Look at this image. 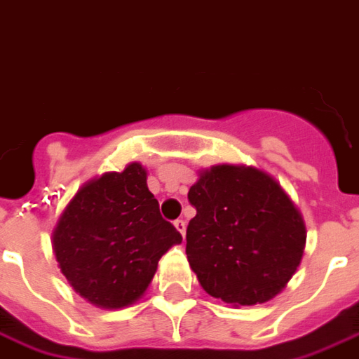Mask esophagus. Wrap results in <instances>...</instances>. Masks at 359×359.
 I'll list each match as a JSON object with an SVG mask.
<instances>
[{"instance_id": "34e87169", "label": "esophagus", "mask_w": 359, "mask_h": 359, "mask_svg": "<svg viewBox=\"0 0 359 359\" xmlns=\"http://www.w3.org/2000/svg\"><path fill=\"white\" fill-rule=\"evenodd\" d=\"M172 224H175V228H177V230H179L182 236H184V232H187V222H184V220L177 219L175 222H172Z\"/></svg>"}]
</instances>
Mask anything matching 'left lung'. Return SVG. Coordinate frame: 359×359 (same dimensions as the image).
<instances>
[{
	"instance_id": "1",
	"label": "left lung",
	"mask_w": 359,
	"mask_h": 359,
	"mask_svg": "<svg viewBox=\"0 0 359 359\" xmlns=\"http://www.w3.org/2000/svg\"><path fill=\"white\" fill-rule=\"evenodd\" d=\"M188 201L190 266L207 293L233 306L274 299L301 264L306 228L270 175L217 165L200 175Z\"/></svg>"
}]
</instances>
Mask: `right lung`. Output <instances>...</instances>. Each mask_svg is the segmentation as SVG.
Here are the masks:
<instances>
[{"label":"right lung","mask_w":359,"mask_h":359,"mask_svg":"<svg viewBox=\"0 0 359 359\" xmlns=\"http://www.w3.org/2000/svg\"><path fill=\"white\" fill-rule=\"evenodd\" d=\"M180 241L179 230L159 215L139 163L87 182L53 232L60 272L100 308H121L140 299L159 259Z\"/></svg>","instance_id":"1"}]
</instances>
